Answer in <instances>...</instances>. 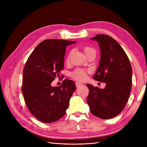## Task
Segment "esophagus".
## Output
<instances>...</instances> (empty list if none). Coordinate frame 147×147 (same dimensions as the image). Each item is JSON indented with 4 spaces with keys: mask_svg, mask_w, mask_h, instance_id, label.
Here are the masks:
<instances>
[{
    "mask_svg": "<svg viewBox=\"0 0 147 147\" xmlns=\"http://www.w3.org/2000/svg\"><path fill=\"white\" fill-rule=\"evenodd\" d=\"M75 84H76V86H77V88H78V87H80L81 85H82V84L80 83H79V82H77L76 83H75Z\"/></svg>",
    "mask_w": 147,
    "mask_h": 147,
    "instance_id": "1",
    "label": "esophagus"
}]
</instances>
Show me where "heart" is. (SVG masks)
<instances>
[{
  "label": "heart",
  "mask_w": 147,
  "mask_h": 147,
  "mask_svg": "<svg viewBox=\"0 0 147 147\" xmlns=\"http://www.w3.org/2000/svg\"><path fill=\"white\" fill-rule=\"evenodd\" d=\"M92 51H94V49H92V48H91L90 47H86L83 48V51L86 56ZM70 55H69L67 57V61H69L70 59ZM71 76H72V78L76 80L83 81L86 78V77H87L86 71H85L84 70H83V69H77L76 70H75L74 72L71 74Z\"/></svg>",
  "instance_id": "b5f03b06"
}]
</instances>
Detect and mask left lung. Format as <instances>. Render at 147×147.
Returning a JSON list of instances; mask_svg holds the SVG:
<instances>
[{
	"label": "left lung",
	"mask_w": 147,
	"mask_h": 147,
	"mask_svg": "<svg viewBox=\"0 0 147 147\" xmlns=\"http://www.w3.org/2000/svg\"><path fill=\"white\" fill-rule=\"evenodd\" d=\"M97 41L100 59L93 78L106 83L101 89L87 84V102L90 112L101 119H110L121 113L128 100L132 86V70L127 56L115 39L98 34L90 38Z\"/></svg>",
	"instance_id": "1"
}]
</instances>
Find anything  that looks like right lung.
Masks as SVG:
<instances>
[{
  "instance_id": "1",
  "label": "right lung",
  "mask_w": 147,
  "mask_h": 147,
  "mask_svg": "<svg viewBox=\"0 0 147 147\" xmlns=\"http://www.w3.org/2000/svg\"><path fill=\"white\" fill-rule=\"evenodd\" d=\"M75 42L61 39L43 40L34 49L23 69L22 92L29 112L39 121L53 123L64 116L76 89L65 79L60 86L51 82L64 69L66 47Z\"/></svg>"
}]
</instances>
